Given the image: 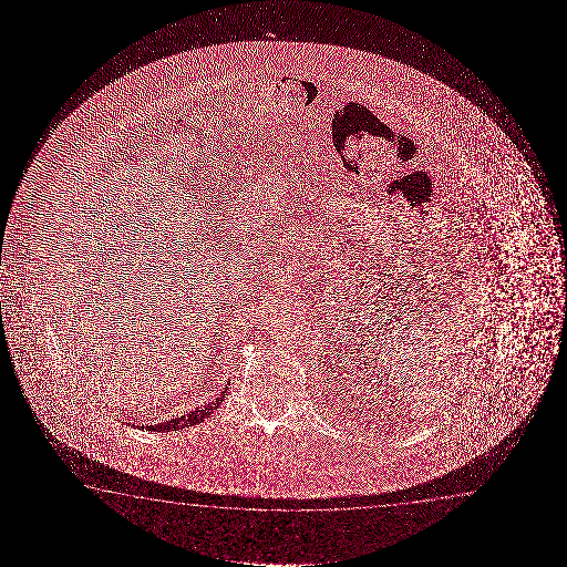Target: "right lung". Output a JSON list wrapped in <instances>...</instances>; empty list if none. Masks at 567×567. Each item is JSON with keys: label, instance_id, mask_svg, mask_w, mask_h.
I'll return each mask as SVG.
<instances>
[{"label": "right lung", "instance_id": "obj_1", "mask_svg": "<svg viewBox=\"0 0 567 567\" xmlns=\"http://www.w3.org/2000/svg\"><path fill=\"white\" fill-rule=\"evenodd\" d=\"M225 393L226 388L223 389V393H220V396H217L215 401H210L209 404H203V406L195 409V411L189 412V414H182L178 419L166 420V422H161V424H155V426L141 427H147V430H153V432H174V430H182V427L199 424V422L209 419L210 414L217 411L218 404L223 403V399H225Z\"/></svg>", "mask_w": 567, "mask_h": 567}]
</instances>
